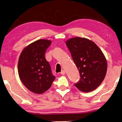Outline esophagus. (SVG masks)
<instances>
[{
  "mask_svg": "<svg viewBox=\"0 0 122 122\" xmlns=\"http://www.w3.org/2000/svg\"><path fill=\"white\" fill-rule=\"evenodd\" d=\"M65 73H66V72H65V71H64V70H62V71H61V75H64V74H65Z\"/></svg>",
  "mask_w": 122,
  "mask_h": 122,
  "instance_id": "34e87169",
  "label": "esophagus"
}]
</instances>
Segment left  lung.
Listing matches in <instances>:
<instances>
[{
  "label": "left lung",
  "mask_w": 122,
  "mask_h": 122,
  "mask_svg": "<svg viewBox=\"0 0 122 122\" xmlns=\"http://www.w3.org/2000/svg\"><path fill=\"white\" fill-rule=\"evenodd\" d=\"M80 74L76 88L88 92L98 88L107 72V63L98 46L88 39L75 37L66 42Z\"/></svg>",
  "instance_id": "left-lung-1"
}]
</instances>
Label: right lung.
I'll use <instances>...</instances> for the list:
<instances>
[{
    "label": "right lung",
    "mask_w": 122,
    "mask_h": 122,
    "mask_svg": "<svg viewBox=\"0 0 122 122\" xmlns=\"http://www.w3.org/2000/svg\"><path fill=\"white\" fill-rule=\"evenodd\" d=\"M51 41L40 39L24 48L18 61V73L23 84L31 92L43 94L51 87L55 76L45 58Z\"/></svg>",
    "instance_id": "obj_1"
}]
</instances>
